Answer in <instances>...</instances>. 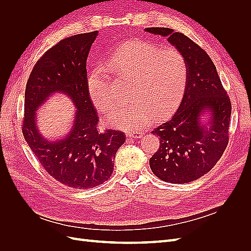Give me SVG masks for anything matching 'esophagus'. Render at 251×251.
I'll use <instances>...</instances> for the list:
<instances>
[{"label": "esophagus", "instance_id": "1", "mask_svg": "<svg viewBox=\"0 0 251 251\" xmlns=\"http://www.w3.org/2000/svg\"><path fill=\"white\" fill-rule=\"evenodd\" d=\"M127 137H132V138H140L142 133L140 132H126V134Z\"/></svg>", "mask_w": 251, "mask_h": 251}]
</instances>
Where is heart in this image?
I'll list each match as a JSON object with an SVG mask.
<instances>
[{"instance_id":"b5f03b06","label":"heart","mask_w":251,"mask_h":251,"mask_svg":"<svg viewBox=\"0 0 251 251\" xmlns=\"http://www.w3.org/2000/svg\"><path fill=\"white\" fill-rule=\"evenodd\" d=\"M108 72L127 79L126 94L131 100L110 117L113 126L125 131L139 130L153 115H166L181 100L187 81V63L180 51L128 41L112 53L104 68H94L87 77L90 100L103 114L110 113L116 102Z\"/></svg>"}]
</instances>
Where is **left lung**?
Segmentation results:
<instances>
[{"instance_id":"obj_1","label":"left lung","mask_w":251,"mask_h":251,"mask_svg":"<svg viewBox=\"0 0 251 251\" xmlns=\"http://www.w3.org/2000/svg\"><path fill=\"white\" fill-rule=\"evenodd\" d=\"M147 32L168 37L184 55L187 81L183 98L174 115L151 133L160 146L150 159L155 176L170 183H188L208 173L228 144L231 102L216 66L201 47L171 28L151 27ZM209 113L204 122L201 117Z\"/></svg>"}]
</instances>
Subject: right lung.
<instances>
[{"instance_id": "1", "label": "right lung", "mask_w": 251, "mask_h": 251, "mask_svg": "<svg viewBox=\"0 0 251 251\" xmlns=\"http://www.w3.org/2000/svg\"><path fill=\"white\" fill-rule=\"evenodd\" d=\"M98 31L67 37L37 60L25 91L22 131L44 170L59 183L75 189L102 184L113 173L125 133L100 131V118L87 90V57ZM55 93L69 97L75 105L70 133L56 141L46 139L36 125V111Z\"/></svg>"}]
</instances>
